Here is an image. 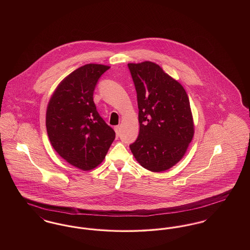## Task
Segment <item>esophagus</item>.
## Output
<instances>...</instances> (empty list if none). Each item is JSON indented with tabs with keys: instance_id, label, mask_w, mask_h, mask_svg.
<instances>
[{
	"instance_id": "obj_1",
	"label": "esophagus",
	"mask_w": 250,
	"mask_h": 250,
	"mask_svg": "<svg viewBox=\"0 0 250 250\" xmlns=\"http://www.w3.org/2000/svg\"><path fill=\"white\" fill-rule=\"evenodd\" d=\"M114 130H115V133H116V136H119L120 135V126L119 125H116L115 127H114Z\"/></svg>"
}]
</instances>
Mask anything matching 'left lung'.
<instances>
[{
	"mask_svg": "<svg viewBox=\"0 0 250 250\" xmlns=\"http://www.w3.org/2000/svg\"><path fill=\"white\" fill-rule=\"evenodd\" d=\"M127 65L137 92L140 123L131 152L144 168L161 172L178 163L193 139L189 99L181 83L155 62Z\"/></svg>",
	"mask_w": 250,
	"mask_h": 250,
	"instance_id": "obj_1",
	"label": "left lung"
}]
</instances>
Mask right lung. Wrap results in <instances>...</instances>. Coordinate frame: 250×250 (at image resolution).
Masks as SVG:
<instances>
[{
    "label": "right lung",
    "mask_w": 250,
    "mask_h": 250,
    "mask_svg": "<svg viewBox=\"0 0 250 250\" xmlns=\"http://www.w3.org/2000/svg\"><path fill=\"white\" fill-rule=\"evenodd\" d=\"M110 66L88 63L65 77L51 95L46 112L48 139L72 166L90 170L105 158L115 132L96 110L94 91Z\"/></svg>",
    "instance_id": "1"
}]
</instances>
